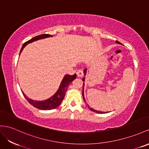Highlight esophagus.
Here are the masks:
<instances>
[{
	"label": "esophagus",
	"mask_w": 149,
	"mask_h": 149,
	"mask_svg": "<svg viewBox=\"0 0 149 149\" xmlns=\"http://www.w3.org/2000/svg\"><path fill=\"white\" fill-rule=\"evenodd\" d=\"M76 74H77V75L78 77H81L83 76L84 73H83V71L82 70H78L76 72Z\"/></svg>",
	"instance_id": "1"
}]
</instances>
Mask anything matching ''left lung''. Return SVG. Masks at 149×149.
<instances>
[{
    "mask_svg": "<svg viewBox=\"0 0 149 149\" xmlns=\"http://www.w3.org/2000/svg\"><path fill=\"white\" fill-rule=\"evenodd\" d=\"M117 43H119V44H121V43L120 42H119V41H116ZM84 74H85V75H86V69H85L84 70ZM82 81H84V77L83 79H82ZM84 83H83V88H82V96H83V99H84V101H86V100H85V99H84ZM89 108L90 109V110H91V111H94V112H96V113H106V112H102V111H97V110H95V109H93V108H89ZM108 113V112H107Z\"/></svg>",
    "mask_w": 149,
    "mask_h": 149,
    "instance_id": "1",
    "label": "left lung"
}]
</instances>
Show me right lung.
Returning a JSON list of instances; mask_svg holds the SVG:
<instances>
[{"mask_svg": "<svg viewBox=\"0 0 149 149\" xmlns=\"http://www.w3.org/2000/svg\"><path fill=\"white\" fill-rule=\"evenodd\" d=\"M52 36L48 35V34H43V35H41L39 36H36L35 37L33 38L32 39L28 40V41L25 42V43L22 45V47L21 48V49L20 51V53H21L22 50L23 48L25 47V46L30 43H32V42L43 39V38H46L48 37H51ZM77 75L75 74L73 75H65V77H63L62 82H61V84L59 87L58 90L56 91V93L53 95L52 97L48 99L47 100L45 101H34L31 100V99H29L28 97H26V95L24 94L23 92L22 94L24 95V97L26 99L30 104H31L34 107L36 108H38L41 110H50L55 109L56 107L60 104L61 102H62V100L65 96V94L67 92V90L68 89V87L69 86L72 82L74 81V79H76Z\"/></svg>", "mask_w": 149, "mask_h": 149, "instance_id": "1", "label": "right lung"}]
</instances>
